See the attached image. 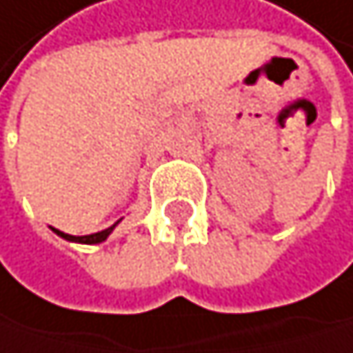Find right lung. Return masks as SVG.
Returning <instances> with one entry per match:
<instances>
[{
	"mask_svg": "<svg viewBox=\"0 0 353 353\" xmlns=\"http://www.w3.org/2000/svg\"><path fill=\"white\" fill-rule=\"evenodd\" d=\"M121 221V219H119ZM117 221V223H119ZM117 223H112L110 228H106V230H102V232H95V234H87V236H72V234H65V232H61V230H57V228H52V232L57 234V236H61V239H65V241H70V243H83V245H97V243H104L108 236H110V232L117 228Z\"/></svg>",
	"mask_w": 353,
	"mask_h": 353,
	"instance_id": "add662e5",
	"label": "right lung"
}]
</instances>
